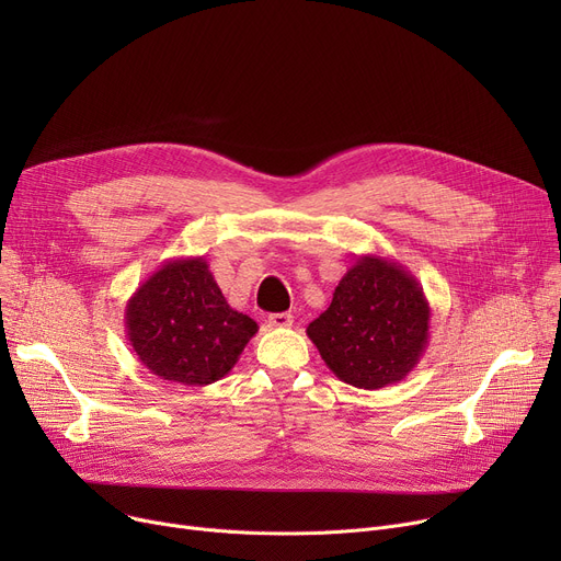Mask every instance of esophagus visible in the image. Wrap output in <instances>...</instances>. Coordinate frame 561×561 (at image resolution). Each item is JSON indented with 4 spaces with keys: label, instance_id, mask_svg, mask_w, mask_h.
I'll return each instance as SVG.
<instances>
[{
    "label": "esophagus",
    "instance_id": "obj_1",
    "mask_svg": "<svg viewBox=\"0 0 561 561\" xmlns=\"http://www.w3.org/2000/svg\"><path fill=\"white\" fill-rule=\"evenodd\" d=\"M268 325L271 328H290L293 325V316L290 313H271L268 316Z\"/></svg>",
    "mask_w": 561,
    "mask_h": 561
}]
</instances>
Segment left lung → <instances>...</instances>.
I'll return each mask as SVG.
<instances>
[{"instance_id": "left-lung-1", "label": "left lung", "mask_w": 561, "mask_h": 561, "mask_svg": "<svg viewBox=\"0 0 561 561\" xmlns=\"http://www.w3.org/2000/svg\"><path fill=\"white\" fill-rule=\"evenodd\" d=\"M430 302L402 263L362 254L341 277L332 305L307 336L345 385L375 391L398 385L430 343Z\"/></svg>"}]
</instances>
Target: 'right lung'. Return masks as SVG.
I'll return each instance as SVG.
<instances>
[{"label":"right lung","mask_w":561,"mask_h":561,"mask_svg":"<svg viewBox=\"0 0 561 561\" xmlns=\"http://www.w3.org/2000/svg\"><path fill=\"white\" fill-rule=\"evenodd\" d=\"M125 328L142 366L184 387L222 379L259 332L227 305L204 256L161 263L127 300Z\"/></svg>","instance_id":"obj_1"}]
</instances>
